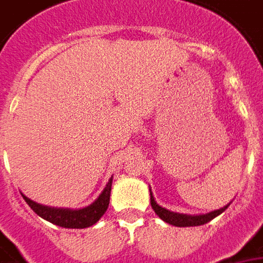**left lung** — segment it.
<instances>
[{
  "label": "left lung",
  "mask_w": 263,
  "mask_h": 263,
  "mask_svg": "<svg viewBox=\"0 0 263 263\" xmlns=\"http://www.w3.org/2000/svg\"><path fill=\"white\" fill-rule=\"evenodd\" d=\"M232 202H229L228 204H225L223 208L220 209H216V211H212L209 213H203V215H184V213H177V212H172L166 208H163L160 204H157V202L155 200V196L152 193V189H150V204L153 208V211L156 212V215L159 218L164 220L166 223L173 226H179V228H187V226H200L211 222L212 219H215L216 216H219L220 213L228 209V206L231 204Z\"/></svg>",
  "instance_id": "8db88e82"
}]
</instances>
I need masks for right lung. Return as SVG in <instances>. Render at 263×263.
Returning a JSON list of instances; mask_svg holds the SVG:
<instances>
[{
	"mask_svg": "<svg viewBox=\"0 0 263 263\" xmlns=\"http://www.w3.org/2000/svg\"><path fill=\"white\" fill-rule=\"evenodd\" d=\"M111 182H113V176L108 179L106 187L103 189V192L93 203L88 204L86 208H81V209L51 208V206H45V204L34 202L30 197L25 196L24 193H21V195L24 197L25 202L28 203V206L37 213L40 218L45 219L54 225L61 226V228L84 229V228L97 223L99 219L107 211L108 203H110V193H111Z\"/></svg>",
	"mask_w": 263,
	"mask_h": 263,
	"instance_id": "add662e5",
	"label": "right lung"
}]
</instances>
